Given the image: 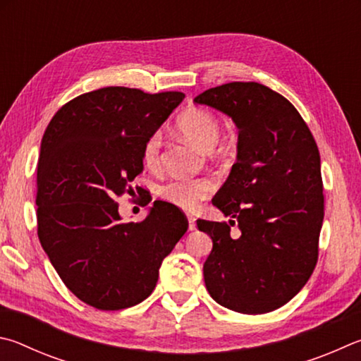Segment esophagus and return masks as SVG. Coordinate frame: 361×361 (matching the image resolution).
<instances>
[{
	"label": "esophagus",
	"mask_w": 361,
	"mask_h": 361,
	"mask_svg": "<svg viewBox=\"0 0 361 361\" xmlns=\"http://www.w3.org/2000/svg\"><path fill=\"white\" fill-rule=\"evenodd\" d=\"M187 219H188V230H190V231L197 230V220H195V217L193 216H187Z\"/></svg>",
	"instance_id": "1"
}]
</instances>
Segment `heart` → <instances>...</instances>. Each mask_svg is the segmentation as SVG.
<instances>
[{"mask_svg": "<svg viewBox=\"0 0 361 361\" xmlns=\"http://www.w3.org/2000/svg\"><path fill=\"white\" fill-rule=\"evenodd\" d=\"M176 125L182 136L203 150H212L220 137V123L217 117L212 112L203 109V107H190V109L184 111L177 118ZM160 150L161 135L160 133H154L145 141L142 149V160L145 166H158V163H160ZM214 190H216V182L207 179V177H201V179L176 177V179H171L166 184H163L158 193L168 203L180 207V209L192 211L201 201L211 197Z\"/></svg>", "mask_w": 361, "mask_h": 361, "instance_id": "heart-1", "label": "heart"}]
</instances>
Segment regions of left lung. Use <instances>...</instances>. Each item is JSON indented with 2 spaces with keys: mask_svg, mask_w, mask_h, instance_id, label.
<instances>
[{
  "mask_svg": "<svg viewBox=\"0 0 361 361\" xmlns=\"http://www.w3.org/2000/svg\"><path fill=\"white\" fill-rule=\"evenodd\" d=\"M226 114L238 126V155L212 198L226 222L198 219L212 239L206 288L219 305L264 314L306 286L319 258L324 222L320 154L311 130L287 98L258 82H230L193 99Z\"/></svg>",
  "mask_w": 361,
  "mask_h": 361,
  "instance_id": "1",
  "label": "left lung"
}]
</instances>
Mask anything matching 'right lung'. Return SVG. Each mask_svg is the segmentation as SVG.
Returning <instances> with one entry per match:
<instances>
[{
    "label": "right lung",
    "instance_id": "obj_1",
    "mask_svg": "<svg viewBox=\"0 0 361 361\" xmlns=\"http://www.w3.org/2000/svg\"><path fill=\"white\" fill-rule=\"evenodd\" d=\"M185 94L104 87L61 106L37 161V236L60 279L101 311L154 292L163 258L185 235L179 207L155 201L142 222L123 224L116 200L135 193L142 149Z\"/></svg>",
    "mask_w": 361,
    "mask_h": 361
}]
</instances>
